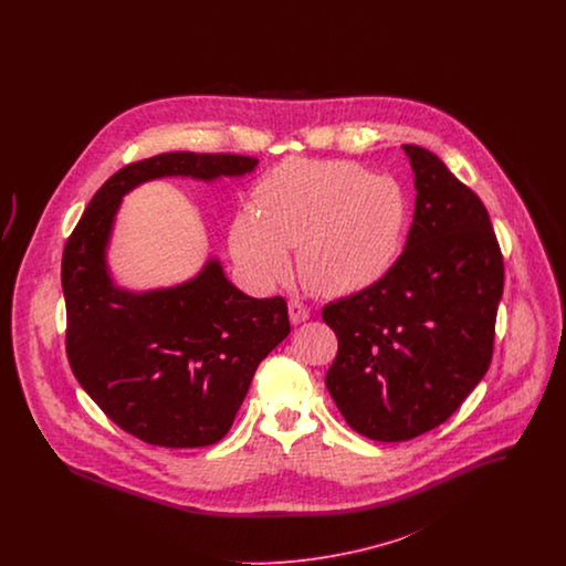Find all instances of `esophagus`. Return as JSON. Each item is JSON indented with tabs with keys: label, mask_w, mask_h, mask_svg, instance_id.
Here are the masks:
<instances>
[{
	"label": "esophagus",
	"mask_w": 566,
	"mask_h": 566,
	"mask_svg": "<svg viewBox=\"0 0 566 566\" xmlns=\"http://www.w3.org/2000/svg\"><path fill=\"white\" fill-rule=\"evenodd\" d=\"M289 316H291V323L293 324L305 323L310 318V310L301 301L291 298L289 301Z\"/></svg>",
	"instance_id": "esophagus-1"
}]
</instances>
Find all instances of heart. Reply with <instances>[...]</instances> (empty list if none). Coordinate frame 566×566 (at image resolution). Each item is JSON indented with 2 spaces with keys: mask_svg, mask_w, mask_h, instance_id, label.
Wrapping results in <instances>:
<instances>
[{
  "mask_svg": "<svg viewBox=\"0 0 566 566\" xmlns=\"http://www.w3.org/2000/svg\"><path fill=\"white\" fill-rule=\"evenodd\" d=\"M259 216L235 227V252L248 268L277 277L286 248L298 245L296 271L307 289L352 295L395 268L409 206L405 190L352 161L289 159L256 189Z\"/></svg>",
  "mask_w": 566,
  "mask_h": 566,
  "instance_id": "obj_1",
  "label": "heart"
}]
</instances>
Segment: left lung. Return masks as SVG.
<instances>
[{"label": "left lung", "instance_id": "8db88e82", "mask_svg": "<svg viewBox=\"0 0 566 566\" xmlns=\"http://www.w3.org/2000/svg\"><path fill=\"white\" fill-rule=\"evenodd\" d=\"M416 208L377 284L323 307L337 356L326 388L354 429L407 441L443 424L484 377L505 268L482 199L431 150L405 144Z\"/></svg>", "mask_w": 566, "mask_h": 566}]
</instances>
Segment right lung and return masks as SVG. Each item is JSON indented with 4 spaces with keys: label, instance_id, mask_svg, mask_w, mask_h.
Returning <instances> with one entry per match:
<instances>
[{
    "label": "right lung",
    "instance_id": "obj_1",
    "mask_svg": "<svg viewBox=\"0 0 566 566\" xmlns=\"http://www.w3.org/2000/svg\"><path fill=\"white\" fill-rule=\"evenodd\" d=\"M254 157L163 153L129 163L93 195L61 259L65 352L86 395L114 424L161 448L220 441L259 363L289 333L282 296L240 293L218 261L176 289L132 295L112 284L106 243L120 197L163 176H242Z\"/></svg>",
    "mask_w": 566,
    "mask_h": 566
}]
</instances>
